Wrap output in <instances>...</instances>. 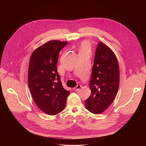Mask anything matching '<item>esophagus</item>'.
<instances>
[{
    "label": "esophagus",
    "instance_id": "34e87169",
    "mask_svg": "<svg viewBox=\"0 0 146 146\" xmlns=\"http://www.w3.org/2000/svg\"><path fill=\"white\" fill-rule=\"evenodd\" d=\"M81 87H82L81 85H77V86H76V87H75V88H74V90H75V91H78V90L81 88Z\"/></svg>",
    "mask_w": 146,
    "mask_h": 146
}]
</instances>
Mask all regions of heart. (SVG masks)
Segmentation results:
<instances>
[{"label":"heart","instance_id":"heart-1","mask_svg":"<svg viewBox=\"0 0 146 146\" xmlns=\"http://www.w3.org/2000/svg\"><path fill=\"white\" fill-rule=\"evenodd\" d=\"M80 50H82V51H86V52H90L91 46H90V43L88 42H86V41L83 42L81 44Z\"/></svg>","mask_w":146,"mask_h":146}]
</instances>
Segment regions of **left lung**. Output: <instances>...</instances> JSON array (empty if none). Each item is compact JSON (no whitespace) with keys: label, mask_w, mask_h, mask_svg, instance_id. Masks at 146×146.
<instances>
[{"label":"left lung","mask_w":146,"mask_h":146,"mask_svg":"<svg viewBox=\"0 0 146 146\" xmlns=\"http://www.w3.org/2000/svg\"><path fill=\"white\" fill-rule=\"evenodd\" d=\"M120 71L113 52L100 42L97 46L89 83L92 92L85 101L86 108L92 113L100 114L113 102L117 93Z\"/></svg>","instance_id":"8db88e82"}]
</instances>
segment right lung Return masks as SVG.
I'll use <instances>...</instances> for the list:
<instances>
[{"mask_svg":"<svg viewBox=\"0 0 146 146\" xmlns=\"http://www.w3.org/2000/svg\"><path fill=\"white\" fill-rule=\"evenodd\" d=\"M67 42H45L33 52L30 59L28 85L30 93L39 108L49 115L62 111L70 93L63 88L57 69L59 53Z\"/></svg>","mask_w":146,"mask_h":146,"instance_id":"obj_1","label":"right lung"}]
</instances>
